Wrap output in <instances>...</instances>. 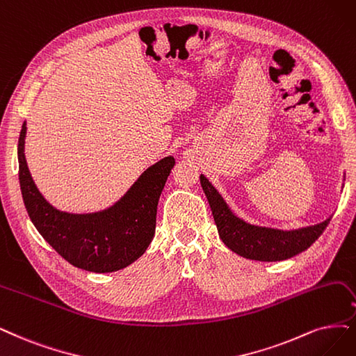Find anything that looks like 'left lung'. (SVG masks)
<instances>
[{"label": "left lung", "instance_id": "obj_1", "mask_svg": "<svg viewBox=\"0 0 356 356\" xmlns=\"http://www.w3.org/2000/svg\"><path fill=\"white\" fill-rule=\"evenodd\" d=\"M200 179L211 207L220 239L230 251L248 259L271 262L292 258L317 241L332 220L330 216L318 225L289 230L254 225L236 214L204 175Z\"/></svg>", "mask_w": 356, "mask_h": 356}]
</instances>
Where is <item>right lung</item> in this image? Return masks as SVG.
I'll list each match as a JSON object with an SVG mask.
<instances>
[{
  "mask_svg": "<svg viewBox=\"0 0 356 356\" xmlns=\"http://www.w3.org/2000/svg\"><path fill=\"white\" fill-rule=\"evenodd\" d=\"M26 130L24 122L17 147L20 189L42 238L72 266L92 273L118 271L140 258L155 234L158 200L175 158L168 155L148 167L111 207L74 214L51 205L36 188L24 155Z\"/></svg>",
  "mask_w": 356,
  "mask_h": 356,
  "instance_id": "obj_1",
  "label": "right lung"
}]
</instances>
